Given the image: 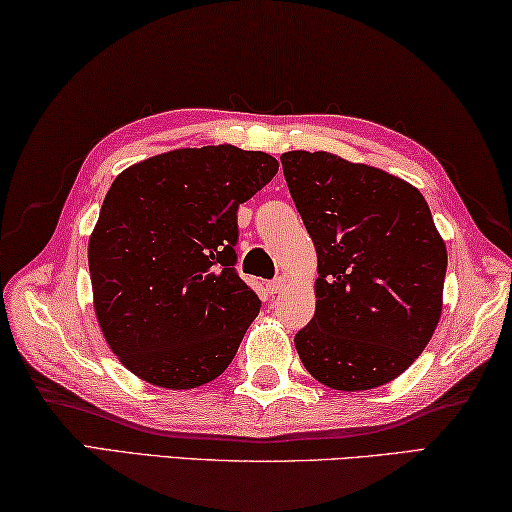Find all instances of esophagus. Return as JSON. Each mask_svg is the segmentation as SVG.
Listing matches in <instances>:
<instances>
[{"mask_svg": "<svg viewBox=\"0 0 512 512\" xmlns=\"http://www.w3.org/2000/svg\"><path fill=\"white\" fill-rule=\"evenodd\" d=\"M265 288H267V292H270V295H276V292H281L283 288H286V276H276V279L267 283Z\"/></svg>", "mask_w": 512, "mask_h": 512, "instance_id": "1", "label": "esophagus"}]
</instances>
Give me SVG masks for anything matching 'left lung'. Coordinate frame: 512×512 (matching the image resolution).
Segmentation results:
<instances>
[{"label":"left lung","instance_id":"left-lung-1","mask_svg":"<svg viewBox=\"0 0 512 512\" xmlns=\"http://www.w3.org/2000/svg\"><path fill=\"white\" fill-rule=\"evenodd\" d=\"M317 251V306L297 331L301 363L333 390L397 379L442 313L447 249L420 190L326 152L281 156Z\"/></svg>","mask_w":512,"mask_h":512}]
</instances>
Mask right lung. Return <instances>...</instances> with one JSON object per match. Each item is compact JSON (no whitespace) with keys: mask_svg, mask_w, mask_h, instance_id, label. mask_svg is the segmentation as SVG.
<instances>
[{"mask_svg":"<svg viewBox=\"0 0 512 512\" xmlns=\"http://www.w3.org/2000/svg\"><path fill=\"white\" fill-rule=\"evenodd\" d=\"M279 170L233 145L177 149L113 181L90 236L95 313L142 381L190 390L231 365L261 299L236 272L238 206Z\"/></svg>","mask_w":512,"mask_h":512,"instance_id":"right-lung-1","label":"right lung"}]
</instances>
